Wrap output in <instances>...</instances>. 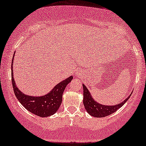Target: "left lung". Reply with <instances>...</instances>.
<instances>
[{"label":"left lung","mask_w":146,"mask_h":146,"mask_svg":"<svg viewBox=\"0 0 146 146\" xmlns=\"http://www.w3.org/2000/svg\"><path fill=\"white\" fill-rule=\"evenodd\" d=\"M82 87H83L84 96L83 104L85 110L91 116L97 117V118H103L117 111V110L121 108L127 102L131 95V94H130L128 98L120 104L114 106H105L98 103L96 101H95L94 99L92 98V95L90 93L89 89L83 84H82Z\"/></svg>","instance_id":"8db88e82"}]
</instances>
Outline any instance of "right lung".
I'll use <instances>...</instances> for the list:
<instances>
[{
    "label": "right lung",
    "instance_id": "obj_1",
    "mask_svg": "<svg viewBox=\"0 0 146 146\" xmlns=\"http://www.w3.org/2000/svg\"><path fill=\"white\" fill-rule=\"evenodd\" d=\"M14 56V55H13ZM13 62L11 64V78L13 88L16 98L26 110L40 117H47L55 114L58 110L62 102V95L66 86L72 80L73 76L68 77L53 87L49 93L40 97L25 95L19 90L15 82L13 74Z\"/></svg>",
    "mask_w": 146,
    "mask_h": 146
}]
</instances>
